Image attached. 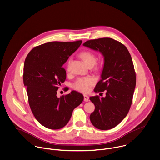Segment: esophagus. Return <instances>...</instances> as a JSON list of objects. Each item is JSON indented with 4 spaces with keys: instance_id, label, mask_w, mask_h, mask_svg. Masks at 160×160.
<instances>
[{
    "instance_id": "1",
    "label": "esophagus",
    "mask_w": 160,
    "mask_h": 160,
    "mask_svg": "<svg viewBox=\"0 0 160 160\" xmlns=\"http://www.w3.org/2000/svg\"><path fill=\"white\" fill-rule=\"evenodd\" d=\"M83 97H84V101L85 102H88V100H89V97L87 95H84Z\"/></svg>"
}]
</instances>
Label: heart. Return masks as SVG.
<instances>
[{
    "mask_svg": "<svg viewBox=\"0 0 160 160\" xmlns=\"http://www.w3.org/2000/svg\"><path fill=\"white\" fill-rule=\"evenodd\" d=\"M80 57L88 67H93L97 61V58L94 53L90 51H83L80 52ZM71 59L67 63V68L69 69ZM95 83V80L90 77L78 78L73 84V88L78 91L87 93L90 90V87Z\"/></svg>",
    "mask_w": 160,
    "mask_h": 160,
    "instance_id": "heart-1",
    "label": "heart"
}]
</instances>
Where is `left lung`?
Returning a JSON list of instances; mask_svg holds the SVG:
<instances>
[{
  "label": "left lung",
  "mask_w": 160,
  "mask_h": 160,
  "mask_svg": "<svg viewBox=\"0 0 160 160\" xmlns=\"http://www.w3.org/2000/svg\"><path fill=\"white\" fill-rule=\"evenodd\" d=\"M83 45L104 57L101 80L94 92L105 90V97H90L95 108L90 121L98 129H112L126 118L132 104L136 77L131 55L123 44L110 38L88 40Z\"/></svg>",
  "instance_id": "obj_1"
}]
</instances>
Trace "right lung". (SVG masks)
Listing matches in <instances>:
<instances>
[{
	"label": "right lung",
	"instance_id": "1",
	"mask_svg": "<svg viewBox=\"0 0 160 160\" xmlns=\"http://www.w3.org/2000/svg\"><path fill=\"white\" fill-rule=\"evenodd\" d=\"M82 42H46L34 48L25 60L23 82L31 110L36 120L48 129L66 126L73 109L83 100V95L74 90L60 98L57 96L59 85L67 78L62 66Z\"/></svg>",
	"mask_w": 160,
	"mask_h": 160
}]
</instances>
